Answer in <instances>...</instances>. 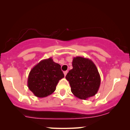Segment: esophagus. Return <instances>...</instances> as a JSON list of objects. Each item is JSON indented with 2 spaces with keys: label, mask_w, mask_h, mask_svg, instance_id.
Instances as JSON below:
<instances>
[{
  "label": "esophagus",
  "mask_w": 130,
  "mask_h": 130,
  "mask_svg": "<svg viewBox=\"0 0 130 130\" xmlns=\"http://www.w3.org/2000/svg\"><path fill=\"white\" fill-rule=\"evenodd\" d=\"M67 73V71H65V72H64V76H66Z\"/></svg>",
  "instance_id": "1"
}]
</instances>
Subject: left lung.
Instances as JSON below:
<instances>
[{"label": "left lung", "mask_w": 130, "mask_h": 130, "mask_svg": "<svg viewBox=\"0 0 130 130\" xmlns=\"http://www.w3.org/2000/svg\"><path fill=\"white\" fill-rule=\"evenodd\" d=\"M72 66L66 79L69 82L73 94L85 100L95 95L100 87L101 77L93 62L77 56L73 59Z\"/></svg>", "instance_id": "1"}]
</instances>
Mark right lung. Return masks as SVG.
Masks as SVG:
<instances>
[{
    "instance_id": "right-lung-1",
    "label": "right lung",
    "mask_w": 130,
    "mask_h": 130,
    "mask_svg": "<svg viewBox=\"0 0 130 130\" xmlns=\"http://www.w3.org/2000/svg\"><path fill=\"white\" fill-rule=\"evenodd\" d=\"M64 77L61 66L50 57L40 61L31 69L27 85L35 96L47 97L56 90L58 82Z\"/></svg>"
}]
</instances>
